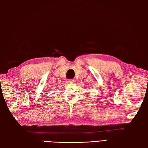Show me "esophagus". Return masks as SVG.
<instances>
[{"label": "esophagus", "instance_id": "obj_1", "mask_svg": "<svg viewBox=\"0 0 148 148\" xmlns=\"http://www.w3.org/2000/svg\"><path fill=\"white\" fill-rule=\"evenodd\" d=\"M67 82L69 83H73L75 82V79H68L67 80Z\"/></svg>", "mask_w": 148, "mask_h": 148}]
</instances>
